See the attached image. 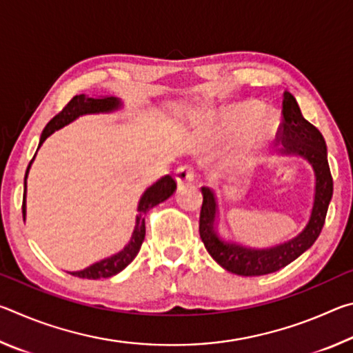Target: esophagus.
Returning <instances> with one entry per match:
<instances>
[{
  "mask_svg": "<svg viewBox=\"0 0 353 353\" xmlns=\"http://www.w3.org/2000/svg\"><path fill=\"white\" fill-rule=\"evenodd\" d=\"M176 181L179 185L194 181V170L188 165H182L176 170Z\"/></svg>",
  "mask_w": 353,
  "mask_h": 353,
  "instance_id": "esophagus-1",
  "label": "esophagus"
}]
</instances>
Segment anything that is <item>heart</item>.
<instances>
[{
    "mask_svg": "<svg viewBox=\"0 0 353 353\" xmlns=\"http://www.w3.org/2000/svg\"><path fill=\"white\" fill-rule=\"evenodd\" d=\"M260 115L261 109L256 104H238L224 112V124L232 134H244L249 146L263 148L276 134V121L271 117L259 118Z\"/></svg>",
    "mask_w": 353,
    "mask_h": 353,
    "instance_id": "1",
    "label": "heart"
}]
</instances>
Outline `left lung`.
Segmentation results:
<instances>
[{
  "instance_id": "left-lung-1",
  "label": "left lung",
  "mask_w": 353,
  "mask_h": 353,
  "mask_svg": "<svg viewBox=\"0 0 353 353\" xmlns=\"http://www.w3.org/2000/svg\"><path fill=\"white\" fill-rule=\"evenodd\" d=\"M276 137L285 145L282 149L285 154H297L305 157L313 165L316 174L312 218L305 230L294 240L271 249H248L223 241L213 229L214 214H216V201L213 191L207 187L201 188L204 196L199 216L202 241L214 261L238 276H265L282 270L313 246L325 223L328 204L333 194V179L327 160L325 141L319 130L302 117L297 101L288 92L283 93L282 123L279 124Z\"/></svg>"
}]
</instances>
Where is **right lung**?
<instances>
[{
    "instance_id": "add662e5",
    "label": "right lung",
    "mask_w": 353,
    "mask_h": 353,
    "mask_svg": "<svg viewBox=\"0 0 353 353\" xmlns=\"http://www.w3.org/2000/svg\"><path fill=\"white\" fill-rule=\"evenodd\" d=\"M119 107V101L113 97L109 98H87L83 94H76V97L71 98L70 103L63 107V109L57 113V115L51 119L50 123L46 124V128L43 129L40 137V143H43L48 137H50L54 130L63 128L65 124H68L76 119L79 115H85V113H99V112H110L115 110ZM35 157V155H34ZM32 157V160H34ZM32 160L28 165L26 174H25V194H23V219L26 216V177H28V171L29 166H31ZM177 187L176 179L172 176H165L160 179L159 182H155L152 187H149L145 194L141 196L140 204H139V216H137V224H135V230L132 234V238L126 248H124L121 252H118L115 255L109 256V259L101 260L94 265L85 268L82 271H76V272H70L71 276L74 277H81V279H90V280H97V279H107L118 274L119 271H123L130 261L135 259V255L139 254V250L141 248V243L145 240V234H146V227H145V214L151 210L152 207L159 205L160 202H163L170 198V196L174 193V190Z\"/></svg>"
}]
</instances>
